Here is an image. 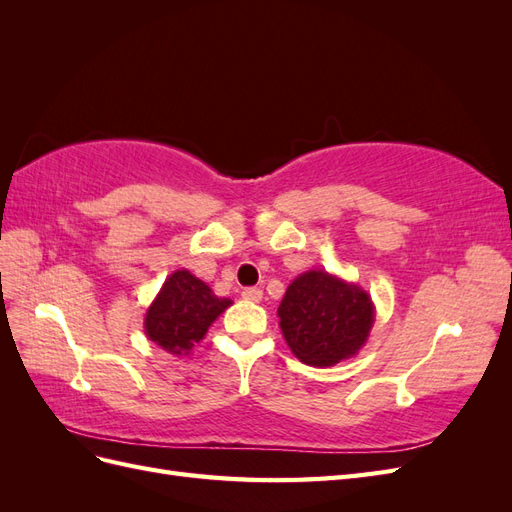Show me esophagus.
<instances>
[{
    "instance_id": "esophagus-1",
    "label": "esophagus",
    "mask_w": 512,
    "mask_h": 512,
    "mask_svg": "<svg viewBox=\"0 0 512 512\" xmlns=\"http://www.w3.org/2000/svg\"><path fill=\"white\" fill-rule=\"evenodd\" d=\"M243 299H245V301L258 303V301L262 299V290H260V288H254V286H252V288H245V290H243Z\"/></svg>"
}]
</instances>
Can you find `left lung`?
<instances>
[{"instance_id":"8db88e82","label":"left lung","mask_w":512,"mask_h":512,"mask_svg":"<svg viewBox=\"0 0 512 512\" xmlns=\"http://www.w3.org/2000/svg\"><path fill=\"white\" fill-rule=\"evenodd\" d=\"M277 316L288 348L301 363L333 367L365 346L376 307L359 284L312 269L290 282Z\"/></svg>"}]
</instances>
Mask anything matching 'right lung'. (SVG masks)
Listing matches in <instances>:
<instances>
[{
    "mask_svg": "<svg viewBox=\"0 0 512 512\" xmlns=\"http://www.w3.org/2000/svg\"><path fill=\"white\" fill-rule=\"evenodd\" d=\"M232 301L218 297L188 269L166 277L145 314V335L170 354H190Z\"/></svg>",
    "mask_w": 512,
    "mask_h": 512,
    "instance_id": "1",
    "label": "right lung"
}]
</instances>
